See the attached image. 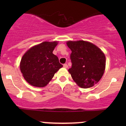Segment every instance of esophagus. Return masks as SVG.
Listing matches in <instances>:
<instances>
[{
    "label": "esophagus",
    "mask_w": 126,
    "mask_h": 126,
    "mask_svg": "<svg viewBox=\"0 0 126 126\" xmlns=\"http://www.w3.org/2000/svg\"><path fill=\"white\" fill-rule=\"evenodd\" d=\"M63 67H64V68H68V66L67 64H63Z\"/></svg>",
    "instance_id": "esophagus-1"
}]
</instances>
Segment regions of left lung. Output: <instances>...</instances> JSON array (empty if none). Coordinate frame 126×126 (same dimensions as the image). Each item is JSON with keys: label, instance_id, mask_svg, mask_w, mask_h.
I'll list each match as a JSON object with an SVG mask.
<instances>
[{"label": "left lung", "instance_id": "1", "mask_svg": "<svg viewBox=\"0 0 126 126\" xmlns=\"http://www.w3.org/2000/svg\"><path fill=\"white\" fill-rule=\"evenodd\" d=\"M72 52V67L68 69L71 77L80 87H92L102 78L105 69V57L102 50L85 41L66 43Z\"/></svg>", "mask_w": 126, "mask_h": 126}]
</instances>
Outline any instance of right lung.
<instances>
[{
  "instance_id": "add662e5",
  "label": "right lung",
  "mask_w": 126,
  "mask_h": 126,
  "mask_svg": "<svg viewBox=\"0 0 126 126\" xmlns=\"http://www.w3.org/2000/svg\"><path fill=\"white\" fill-rule=\"evenodd\" d=\"M57 41H44L28 50L22 57L20 69L25 80L31 85L44 87L63 65L53 54Z\"/></svg>"
}]
</instances>
